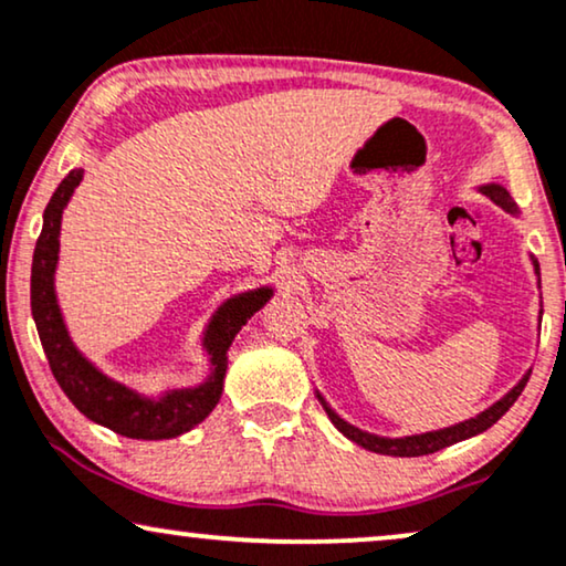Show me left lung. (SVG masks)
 <instances>
[{
	"mask_svg": "<svg viewBox=\"0 0 566 566\" xmlns=\"http://www.w3.org/2000/svg\"><path fill=\"white\" fill-rule=\"evenodd\" d=\"M479 191L484 193V196H489V199H492L496 207H502L507 214H520L517 205H515V201H512V196L507 193V188H504V186H500V184H484V186H479ZM531 263H533V274L538 276V287H541V266H538V261L533 259V255H531ZM528 378H531V373H525L523 378H520L515 386H512L507 394L500 398V401H494L492 406H489V409L476 413V417H471V419H465V421H458V424H450L446 429H432V432L403 434V437H382V434L365 432V429L354 427L346 419L338 417V413L331 409L328 401L318 394V390H315V394H318V401L323 403V409H326L328 419L334 421V427L346 437V440L357 442L359 448L370 450V453L398 455V458H417V455L437 453V450H442V448H448V446H455V442H461V440H469V437H473V434L486 432V429L492 427L496 419H502L504 411H507L510 406L517 401V396L523 394V388H525V382H528Z\"/></svg>",
	"mask_w": 566,
	"mask_h": 566,
	"instance_id": "obj_1",
	"label": "left lung"
}]
</instances>
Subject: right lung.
Here are the masks:
<instances>
[{
  "label": "right lung",
  "mask_w": 566,
  "mask_h": 566,
  "mask_svg": "<svg viewBox=\"0 0 566 566\" xmlns=\"http://www.w3.org/2000/svg\"><path fill=\"white\" fill-rule=\"evenodd\" d=\"M82 176L85 170H72L59 184L43 212V230L35 243L33 271H30V307H33L38 336L56 382L87 419L132 440H170L201 424L220 403L232 338L255 311L269 303L274 290L255 287L240 292L217 307L201 336V346L209 354V375L199 386L168 388L160 396H147L126 382L113 380L74 346L54 287L62 214Z\"/></svg>",
  "instance_id": "right-lung-1"
}]
</instances>
